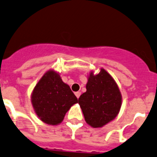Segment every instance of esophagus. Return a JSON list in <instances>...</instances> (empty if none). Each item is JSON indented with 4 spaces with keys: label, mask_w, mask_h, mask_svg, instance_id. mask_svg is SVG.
Segmentation results:
<instances>
[{
    "label": "esophagus",
    "mask_w": 157,
    "mask_h": 157,
    "mask_svg": "<svg viewBox=\"0 0 157 157\" xmlns=\"http://www.w3.org/2000/svg\"><path fill=\"white\" fill-rule=\"evenodd\" d=\"M75 95H76V97H77V99H78L80 96V92H76Z\"/></svg>",
    "instance_id": "1"
}]
</instances>
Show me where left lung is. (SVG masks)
I'll list each match as a JSON object with an SVG mask.
<instances>
[{
	"instance_id": "left-lung-1",
	"label": "left lung",
	"mask_w": 157,
	"mask_h": 157,
	"mask_svg": "<svg viewBox=\"0 0 157 157\" xmlns=\"http://www.w3.org/2000/svg\"><path fill=\"white\" fill-rule=\"evenodd\" d=\"M86 91L78 102L86 124L100 128L114 120L122 105V95L112 76L103 68L97 74L90 71Z\"/></svg>"
}]
</instances>
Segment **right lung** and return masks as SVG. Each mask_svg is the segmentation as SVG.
<instances>
[{
	"instance_id": "obj_1",
	"label": "right lung",
	"mask_w": 157,
	"mask_h": 157,
	"mask_svg": "<svg viewBox=\"0 0 157 157\" xmlns=\"http://www.w3.org/2000/svg\"><path fill=\"white\" fill-rule=\"evenodd\" d=\"M30 99L39 119L53 126L62 123L70 108L78 103L69 85L53 69L47 71L40 79L32 91Z\"/></svg>"
}]
</instances>
